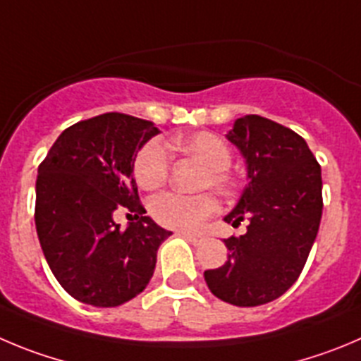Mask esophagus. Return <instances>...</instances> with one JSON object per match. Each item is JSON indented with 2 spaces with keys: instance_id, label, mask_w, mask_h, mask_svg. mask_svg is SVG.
Wrapping results in <instances>:
<instances>
[{
  "instance_id": "34e87169",
  "label": "esophagus",
  "mask_w": 361,
  "mask_h": 361,
  "mask_svg": "<svg viewBox=\"0 0 361 361\" xmlns=\"http://www.w3.org/2000/svg\"><path fill=\"white\" fill-rule=\"evenodd\" d=\"M185 238H187V240L190 242V244H194V245H200V244H203V242H204V238H203V237H200V235L185 233Z\"/></svg>"
}]
</instances>
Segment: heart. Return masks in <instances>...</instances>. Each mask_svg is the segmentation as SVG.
Returning a JSON list of instances; mask_svg holds the SVG:
<instances>
[{"label": "heart", "instance_id": "1", "mask_svg": "<svg viewBox=\"0 0 361 361\" xmlns=\"http://www.w3.org/2000/svg\"><path fill=\"white\" fill-rule=\"evenodd\" d=\"M183 153L200 158L208 167L203 178V187L215 188L226 194L233 188L235 181L228 173L231 165V151L228 144L210 131L178 137L174 140ZM169 153L164 142L158 139L149 140L139 149L133 161V176L144 190H154L161 187L169 176ZM217 210V201L210 192L187 196L180 192H164L149 201V212L154 221L165 228L192 231L207 221Z\"/></svg>", "mask_w": 361, "mask_h": 361}]
</instances>
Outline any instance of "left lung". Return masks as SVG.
Instances as JSON below:
<instances>
[{"label": "left lung", "mask_w": 361, "mask_h": 361, "mask_svg": "<svg viewBox=\"0 0 361 361\" xmlns=\"http://www.w3.org/2000/svg\"><path fill=\"white\" fill-rule=\"evenodd\" d=\"M226 139L244 158L247 185L224 221L247 219L249 226L224 240L226 264L204 271V281L230 305L260 306L285 294L305 267L322 217L321 165L302 137L260 116L235 121Z\"/></svg>", "instance_id": "obj_1"}]
</instances>
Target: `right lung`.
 I'll list each match as a JSON object with an SVG mask.
<instances>
[{
    "instance_id": "obj_1",
    "label": "right lung",
    "mask_w": 361,
    "mask_h": 361,
    "mask_svg": "<svg viewBox=\"0 0 361 361\" xmlns=\"http://www.w3.org/2000/svg\"><path fill=\"white\" fill-rule=\"evenodd\" d=\"M160 133L151 121L103 114L60 133L39 165L35 226L49 269L63 290L97 308L130 301L147 287L157 251L171 237L139 203L133 161ZM117 207L137 221L126 231Z\"/></svg>"
}]
</instances>
